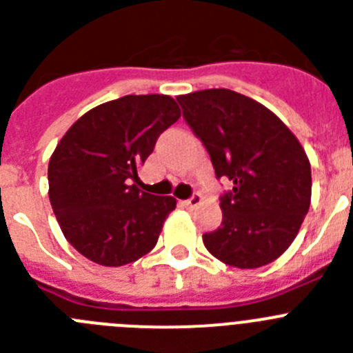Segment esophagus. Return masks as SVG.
I'll return each instance as SVG.
<instances>
[{
    "instance_id": "obj_1",
    "label": "esophagus",
    "mask_w": 353,
    "mask_h": 353,
    "mask_svg": "<svg viewBox=\"0 0 353 353\" xmlns=\"http://www.w3.org/2000/svg\"><path fill=\"white\" fill-rule=\"evenodd\" d=\"M201 201H203L201 194H198V192H196V194H192L191 198L185 199V201H182V203L185 205L187 208H194V207H198V205H201Z\"/></svg>"
}]
</instances>
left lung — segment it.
Wrapping results in <instances>:
<instances>
[{
  "label": "left lung",
  "instance_id": "obj_1",
  "mask_svg": "<svg viewBox=\"0 0 353 353\" xmlns=\"http://www.w3.org/2000/svg\"><path fill=\"white\" fill-rule=\"evenodd\" d=\"M183 118L210 154L223 223L205 233L212 256L236 269L272 263L292 245L311 203V164L270 109L242 93L212 88L176 97Z\"/></svg>",
  "mask_w": 353,
  "mask_h": 353
}]
</instances>
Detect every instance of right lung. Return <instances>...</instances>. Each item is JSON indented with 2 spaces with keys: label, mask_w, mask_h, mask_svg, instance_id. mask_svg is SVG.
<instances>
[{
  "label": "right lung",
  "mask_w": 353,
  "mask_h": 353,
  "mask_svg": "<svg viewBox=\"0 0 353 353\" xmlns=\"http://www.w3.org/2000/svg\"><path fill=\"white\" fill-rule=\"evenodd\" d=\"M180 118L170 95H125L90 109L49 161V201L65 239L93 263L121 267L157 244L173 196L138 189L139 168Z\"/></svg>",
  "instance_id": "right-lung-1"
}]
</instances>
